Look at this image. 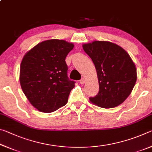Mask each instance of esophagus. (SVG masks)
I'll use <instances>...</instances> for the list:
<instances>
[{
	"instance_id": "obj_1",
	"label": "esophagus",
	"mask_w": 152,
	"mask_h": 152,
	"mask_svg": "<svg viewBox=\"0 0 152 152\" xmlns=\"http://www.w3.org/2000/svg\"><path fill=\"white\" fill-rule=\"evenodd\" d=\"M84 82H85V80H84V78H82L80 80V83L81 84H83Z\"/></svg>"
}]
</instances>
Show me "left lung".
Returning a JSON list of instances; mask_svg holds the SVG:
<instances>
[{"label":"left lung","instance_id":"obj_1","mask_svg":"<svg viewBox=\"0 0 152 152\" xmlns=\"http://www.w3.org/2000/svg\"><path fill=\"white\" fill-rule=\"evenodd\" d=\"M96 68L99 91L90 97L97 106L109 109L118 106L131 94L137 80V71L129 55L109 42L95 41L83 45Z\"/></svg>","mask_w":152,"mask_h":152}]
</instances>
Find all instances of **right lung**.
<instances>
[{
  "instance_id": "right-lung-1",
  "label": "right lung",
  "mask_w": 152,
  "mask_h": 152,
  "mask_svg": "<svg viewBox=\"0 0 152 152\" xmlns=\"http://www.w3.org/2000/svg\"><path fill=\"white\" fill-rule=\"evenodd\" d=\"M74 45L50 39L38 43L25 55L20 64V83L33 107L51 113L64 106L76 82L68 76L66 58Z\"/></svg>"
}]
</instances>
